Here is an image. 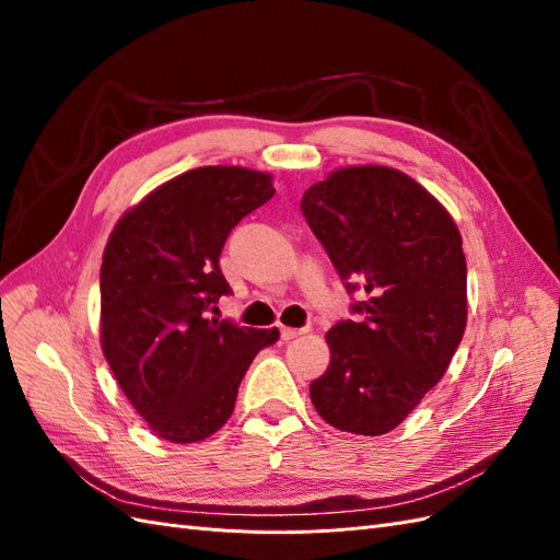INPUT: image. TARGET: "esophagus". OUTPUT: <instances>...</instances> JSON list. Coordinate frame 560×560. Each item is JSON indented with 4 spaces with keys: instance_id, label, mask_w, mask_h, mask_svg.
I'll return each instance as SVG.
<instances>
[{
    "instance_id": "34e87169",
    "label": "esophagus",
    "mask_w": 560,
    "mask_h": 560,
    "mask_svg": "<svg viewBox=\"0 0 560 560\" xmlns=\"http://www.w3.org/2000/svg\"><path fill=\"white\" fill-rule=\"evenodd\" d=\"M301 334H306V329H292V327H280V336H282V341H292V338H296V336H301Z\"/></svg>"
}]
</instances>
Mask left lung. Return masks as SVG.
Masks as SVG:
<instances>
[{
  "mask_svg": "<svg viewBox=\"0 0 560 560\" xmlns=\"http://www.w3.org/2000/svg\"><path fill=\"white\" fill-rule=\"evenodd\" d=\"M308 226L358 322L327 331L331 362L311 383L331 428L395 430L446 374L467 325V264L453 217L425 186L387 165L338 167L301 198Z\"/></svg>",
  "mask_w": 560,
  "mask_h": 560,
  "instance_id": "left-lung-1",
  "label": "left lung"
}]
</instances>
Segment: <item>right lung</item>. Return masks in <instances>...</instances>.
<instances>
[{
	"mask_svg": "<svg viewBox=\"0 0 560 560\" xmlns=\"http://www.w3.org/2000/svg\"><path fill=\"white\" fill-rule=\"evenodd\" d=\"M273 177L206 165L156 186L118 219L100 268V346L147 425L202 442L231 418L254 354L280 331L208 317L231 287L219 254L231 229L273 198Z\"/></svg>",
	"mask_w": 560,
	"mask_h": 560,
	"instance_id": "add662e5",
	"label": "right lung"
}]
</instances>
